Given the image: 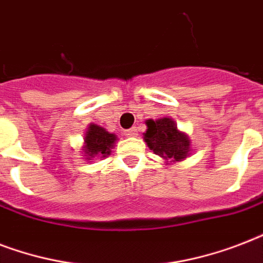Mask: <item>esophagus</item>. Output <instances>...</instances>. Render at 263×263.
I'll return each instance as SVG.
<instances>
[{
  "label": "esophagus",
  "instance_id": "obj_1",
  "mask_svg": "<svg viewBox=\"0 0 263 263\" xmlns=\"http://www.w3.org/2000/svg\"><path fill=\"white\" fill-rule=\"evenodd\" d=\"M125 135H128V136H136V135H138V128H136V127L129 128V129H127V131H125Z\"/></svg>",
  "mask_w": 263,
  "mask_h": 263
}]
</instances>
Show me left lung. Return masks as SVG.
I'll list each match as a JSON object with an SVG mask.
<instances>
[{
  "mask_svg": "<svg viewBox=\"0 0 263 263\" xmlns=\"http://www.w3.org/2000/svg\"><path fill=\"white\" fill-rule=\"evenodd\" d=\"M147 131L144 142L154 154L164 160L180 161L190 154V139L176 127L173 120L162 117L160 120H147Z\"/></svg>",
  "mask_w": 263,
  "mask_h": 263,
  "instance_id": "8db88e82",
  "label": "left lung"
}]
</instances>
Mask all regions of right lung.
<instances>
[{"instance_id": "right-lung-1", "label": "right lung", "mask_w": 263, "mask_h": 263, "mask_svg": "<svg viewBox=\"0 0 263 263\" xmlns=\"http://www.w3.org/2000/svg\"><path fill=\"white\" fill-rule=\"evenodd\" d=\"M117 138L115 134H109L106 129L102 127H98L95 124H91L86 132V146H84V154L87 156V160L91 157H106L110 153V148L113 147Z\"/></svg>"}]
</instances>
